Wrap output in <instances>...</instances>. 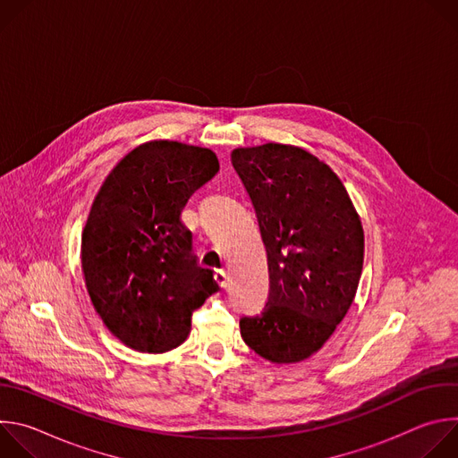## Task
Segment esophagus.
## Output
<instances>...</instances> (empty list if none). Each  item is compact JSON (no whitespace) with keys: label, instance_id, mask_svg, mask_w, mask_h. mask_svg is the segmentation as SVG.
Wrapping results in <instances>:
<instances>
[{"label":"esophagus","instance_id":"1","mask_svg":"<svg viewBox=\"0 0 458 458\" xmlns=\"http://www.w3.org/2000/svg\"><path fill=\"white\" fill-rule=\"evenodd\" d=\"M214 281H216V284H217L219 288H225V286H226V272H225V270H217V272L214 274Z\"/></svg>","mask_w":458,"mask_h":458}]
</instances>
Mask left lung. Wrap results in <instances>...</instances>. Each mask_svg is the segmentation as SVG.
I'll list each match as a JSON object with an SVG mask.
<instances>
[{
  "instance_id": "1",
  "label": "left lung",
  "mask_w": 458,
  "mask_h": 458,
  "mask_svg": "<svg viewBox=\"0 0 458 458\" xmlns=\"http://www.w3.org/2000/svg\"><path fill=\"white\" fill-rule=\"evenodd\" d=\"M232 165L253 205L270 274L268 301L239 320L241 337L267 360H304L353 302L364 260L360 217L337 174L301 147L235 148Z\"/></svg>"
}]
</instances>
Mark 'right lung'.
<instances>
[{
	"instance_id": "right-lung-1",
	"label": "right lung",
	"mask_w": 458,
	"mask_h": 458,
	"mask_svg": "<svg viewBox=\"0 0 458 458\" xmlns=\"http://www.w3.org/2000/svg\"><path fill=\"white\" fill-rule=\"evenodd\" d=\"M219 172L210 148L148 141L108 174L81 237V268L94 310L124 346L163 353L179 346L191 313L217 292L191 253L181 212Z\"/></svg>"
}]
</instances>
